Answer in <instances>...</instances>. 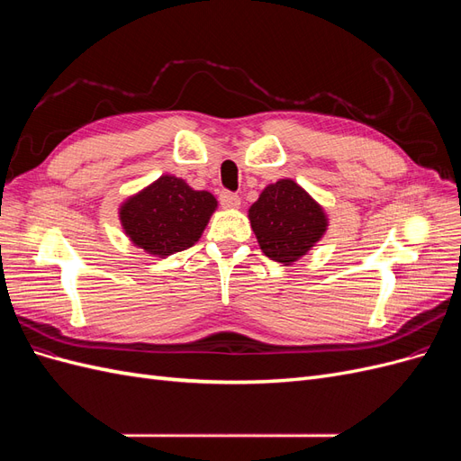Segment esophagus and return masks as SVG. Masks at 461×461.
<instances>
[{
    "label": "esophagus",
    "mask_w": 461,
    "mask_h": 461,
    "mask_svg": "<svg viewBox=\"0 0 461 461\" xmlns=\"http://www.w3.org/2000/svg\"><path fill=\"white\" fill-rule=\"evenodd\" d=\"M219 202L225 209H239L240 207L239 194H232V192H227V190L219 194Z\"/></svg>",
    "instance_id": "obj_1"
}]
</instances>
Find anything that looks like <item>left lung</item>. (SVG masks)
Listing matches in <instances>:
<instances>
[{
    "label": "left lung",
    "instance_id": "8db88e82",
    "mask_svg": "<svg viewBox=\"0 0 461 461\" xmlns=\"http://www.w3.org/2000/svg\"><path fill=\"white\" fill-rule=\"evenodd\" d=\"M248 219L261 252L286 267L308 254L329 229L323 205L292 178L265 186L248 209Z\"/></svg>",
    "mask_w": 461,
    "mask_h": 461
}]
</instances>
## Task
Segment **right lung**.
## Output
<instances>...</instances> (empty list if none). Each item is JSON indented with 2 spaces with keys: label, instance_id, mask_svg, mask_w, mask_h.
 <instances>
[{
  "label": "right lung",
  "instance_id": "1",
  "mask_svg": "<svg viewBox=\"0 0 461 461\" xmlns=\"http://www.w3.org/2000/svg\"><path fill=\"white\" fill-rule=\"evenodd\" d=\"M215 209L212 192L194 190L175 175H161L119 205V221L136 248L167 258L196 244Z\"/></svg>",
  "mask_w": 461,
  "mask_h": 461
}]
</instances>
